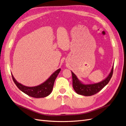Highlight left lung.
Returning <instances> with one entry per match:
<instances>
[{
  "mask_svg": "<svg viewBox=\"0 0 126 126\" xmlns=\"http://www.w3.org/2000/svg\"><path fill=\"white\" fill-rule=\"evenodd\" d=\"M113 66H112L111 72L107 77L101 82L91 84H85L77 78V76L71 71L72 76L73 88L78 94L85 96H92L99 92L108 84L113 75Z\"/></svg>",
  "mask_w": 126,
  "mask_h": 126,
  "instance_id": "1",
  "label": "left lung"
}]
</instances>
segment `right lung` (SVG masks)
<instances>
[{"mask_svg": "<svg viewBox=\"0 0 126 126\" xmlns=\"http://www.w3.org/2000/svg\"><path fill=\"white\" fill-rule=\"evenodd\" d=\"M60 71L61 69L57 70L45 82L34 87H28L23 85L16 80L12 73V76L15 85L22 92L34 98H43L50 94L53 91L55 80Z\"/></svg>", "mask_w": 126, "mask_h": 126, "instance_id": "add662e5", "label": "right lung"}]
</instances>
